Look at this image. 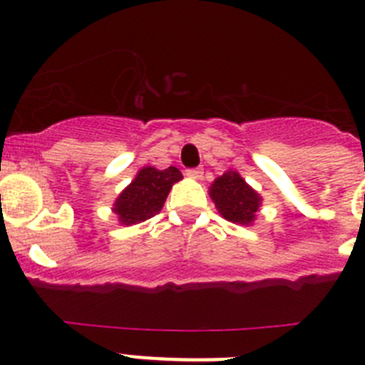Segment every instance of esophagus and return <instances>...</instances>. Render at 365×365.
Returning <instances> with one entry per match:
<instances>
[{
  "mask_svg": "<svg viewBox=\"0 0 365 365\" xmlns=\"http://www.w3.org/2000/svg\"><path fill=\"white\" fill-rule=\"evenodd\" d=\"M186 175L192 177V179H201L202 168H188V170H186Z\"/></svg>",
  "mask_w": 365,
  "mask_h": 365,
  "instance_id": "34e87169",
  "label": "esophagus"
}]
</instances>
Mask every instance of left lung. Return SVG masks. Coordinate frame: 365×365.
Instances as JSON below:
<instances>
[{
	"label": "left lung",
	"instance_id": "left-lung-1",
	"mask_svg": "<svg viewBox=\"0 0 365 365\" xmlns=\"http://www.w3.org/2000/svg\"><path fill=\"white\" fill-rule=\"evenodd\" d=\"M217 210L232 222L248 225L256 217L259 208V195L241 179L237 172H227L214 180L210 188Z\"/></svg>",
	"mask_w": 365,
	"mask_h": 365
}]
</instances>
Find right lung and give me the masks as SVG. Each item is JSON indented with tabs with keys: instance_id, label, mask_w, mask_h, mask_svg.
Listing matches in <instances>:
<instances>
[{
	"instance_id": "right-lung-1",
	"label": "right lung",
	"mask_w": 365,
	"mask_h": 365,
	"mask_svg": "<svg viewBox=\"0 0 365 365\" xmlns=\"http://www.w3.org/2000/svg\"><path fill=\"white\" fill-rule=\"evenodd\" d=\"M180 179L182 175L173 166L166 168V170L143 168L133 182L117 199L115 214L118 215L122 225L146 221L163 208L170 188L173 186V182Z\"/></svg>"
}]
</instances>
